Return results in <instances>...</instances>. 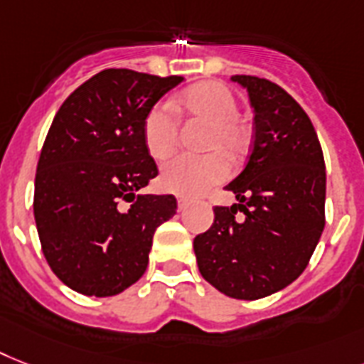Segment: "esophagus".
Segmentation results:
<instances>
[{
    "mask_svg": "<svg viewBox=\"0 0 364 364\" xmlns=\"http://www.w3.org/2000/svg\"><path fill=\"white\" fill-rule=\"evenodd\" d=\"M187 205H188L187 198H177V209H179V211H183Z\"/></svg>",
    "mask_w": 364,
    "mask_h": 364,
    "instance_id": "1",
    "label": "esophagus"
}]
</instances>
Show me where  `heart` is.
Here are the masks:
<instances>
[{
	"mask_svg": "<svg viewBox=\"0 0 364 364\" xmlns=\"http://www.w3.org/2000/svg\"><path fill=\"white\" fill-rule=\"evenodd\" d=\"M177 102L188 112L211 121L205 140L208 149H223L235 156L247 146V129L237 119V100L220 82H202L185 90ZM144 144L147 153L164 161L176 151L179 117L172 102H159L144 119ZM230 173L228 159L220 151L205 155H177L162 166V187L181 196H196L213 185L224 181Z\"/></svg>",
	"mask_w": 364,
	"mask_h": 364,
	"instance_id": "heart-1",
	"label": "heart"
}]
</instances>
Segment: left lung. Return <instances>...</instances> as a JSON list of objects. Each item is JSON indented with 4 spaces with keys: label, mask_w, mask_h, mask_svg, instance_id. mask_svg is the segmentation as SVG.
Masks as SVG:
<instances>
[{
    "label": "left lung",
    "mask_w": 364,
    "mask_h": 364,
    "mask_svg": "<svg viewBox=\"0 0 364 364\" xmlns=\"http://www.w3.org/2000/svg\"><path fill=\"white\" fill-rule=\"evenodd\" d=\"M232 80L249 91L254 108L252 153L226 185L237 203L213 209V226L194 237V254L209 284L254 301L291 284L309 265L326 226V162L294 97L258 76Z\"/></svg>",
    "instance_id": "left-lung-1"
}]
</instances>
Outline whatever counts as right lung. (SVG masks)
<instances>
[{
	"label": "right lung",
	"mask_w": 364,
	"mask_h": 364,
	"mask_svg": "<svg viewBox=\"0 0 364 364\" xmlns=\"http://www.w3.org/2000/svg\"><path fill=\"white\" fill-rule=\"evenodd\" d=\"M183 76L106 69L67 97L35 176L33 213L50 269L78 294L110 297L146 273L153 233L176 215L172 194H140L159 170L144 119Z\"/></svg>",
	"instance_id": "obj_1"
}]
</instances>
